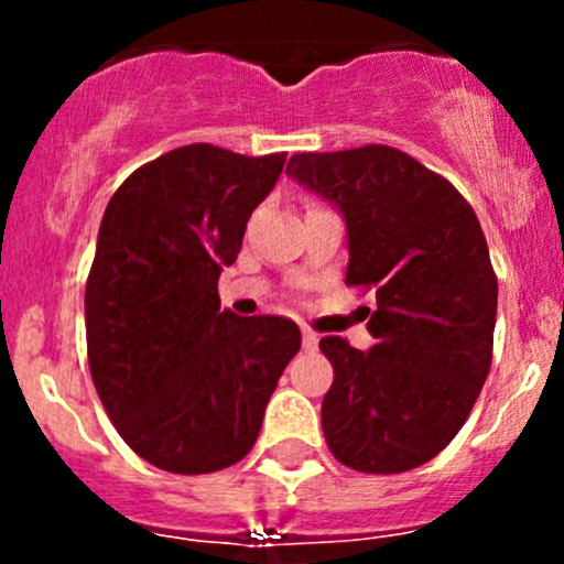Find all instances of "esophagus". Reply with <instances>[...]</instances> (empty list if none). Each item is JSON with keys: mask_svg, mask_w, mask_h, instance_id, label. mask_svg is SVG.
Here are the masks:
<instances>
[{"mask_svg": "<svg viewBox=\"0 0 564 564\" xmlns=\"http://www.w3.org/2000/svg\"><path fill=\"white\" fill-rule=\"evenodd\" d=\"M303 349L305 351H316L318 349V335L314 333V329H308V327L303 329Z\"/></svg>", "mask_w": 564, "mask_h": 564, "instance_id": "1", "label": "esophagus"}]
</instances>
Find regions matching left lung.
Returning <instances> with one entry per match:
<instances>
[{"mask_svg": "<svg viewBox=\"0 0 564 564\" xmlns=\"http://www.w3.org/2000/svg\"><path fill=\"white\" fill-rule=\"evenodd\" d=\"M286 172L338 204L346 286L377 292L371 351L318 340L335 371L322 401L329 453L368 475L414 469L451 445L491 368L497 272L480 220L453 182L395 147L297 152Z\"/></svg>", "mask_w": 564, "mask_h": 564, "instance_id": "1", "label": "left lung"}]
</instances>
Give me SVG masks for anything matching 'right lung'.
Listing matches in <instances>:
<instances>
[{"label": "right lung", "instance_id": "obj_1", "mask_svg": "<svg viewBox=\"0 0 564 564\" xmlns=\"http://www.w3.org/2000/svg\"><path fill=\"white\" fill-rule=\"evenodd\" d=\"M286 152L176 147L108 202L84 294L95 390L124 445L174 475H207L256 445L303 335L292 318L220 311V270L275 187Z\"/></svg>", "mask_w": 564, "mask_h": 564}]
</instances>
